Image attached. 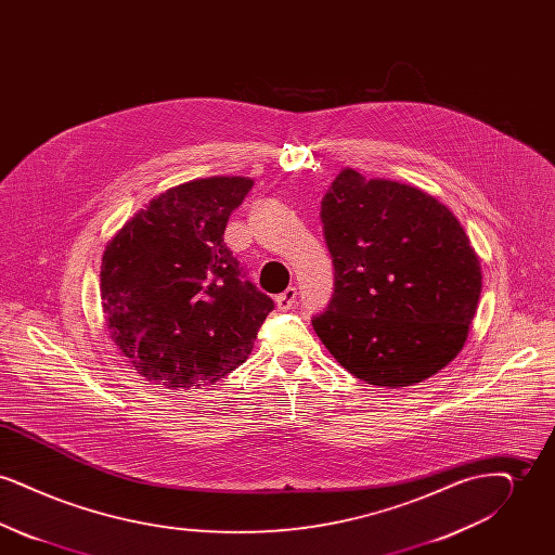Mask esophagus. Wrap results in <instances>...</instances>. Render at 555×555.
Instances as JSON below:
<instances>
[{
  "label": "esophagus",
  "instance_id": "obj_1",
  "mask_svg": "<svg viewBox=\"0 0 555 555\" xmlns=\"http://www.w3.org/2000/svg\"><path fill=\"white\" fill-rule=\"evenodd\" d=\"M295 301H297V289H295V287H289V289L283 291L281 295H276V308H279L281 312L291 310V308L295 306Z\"/></svg>",
  "mask_w": 555,
  "mask_h": 555
}]
</instances>
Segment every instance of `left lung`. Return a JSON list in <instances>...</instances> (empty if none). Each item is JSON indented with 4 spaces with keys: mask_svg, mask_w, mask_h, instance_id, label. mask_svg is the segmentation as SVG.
<instances>
[{
    "mask_svg": "<svg viewBox=\"0 0 555 555\" xmlns=\"http://www.w3.org/2000/svg\"><path fill=\"white\" fill-rule=\"evenodd\" d=\"M320 220L335 293L312 324L333 358L385 389L446 369L468 339L482 287L457 218L416 186L344 168Z\"/></svg>",
    "mask_w": 555,
    "mask_h": 555,
    "instance_id": "1",
    "label": "left lung"
}]
</instances>
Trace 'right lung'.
Masks as SVG:
<instances>
[{
  "label": "right lung",
  "instance_id": "right-lung-1",
  "mask_svg": "<svg viewBox=\"0 0 555 555\" xmlns=\"http://www.w3.org/2000/svg\"><path fill=\"white\" fill-rule=\"evenodd\" d=\"M254 185L210 177L172 186L107 241L100 293L112 341L164 389L214 385L241 366L274 304L224 245Z\"/></svg>",
  "mask_w": 555,
  "mask_h": 555
}]
</instances>
